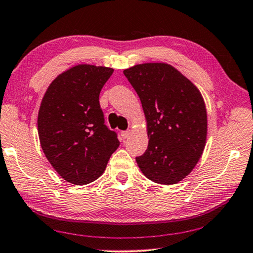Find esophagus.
Returning a JSON list of instances; mask_svg holds the SVG:
<instances>
[{
  "instance_id": "34e87169",
  "label": "esophagus",
  "mask_w": 253,
  "mask_h": 253,
  "mask_svg": "<svg viewBox=\"0 0 253 253\" xmlns=\"http://www.w3.org/2000/svg\"><path fill=\"white\" fill-rule=\"evenodd\" d=\"M130 134H131V131H130V130H126V131H122V132H121V137H122L123 139L129 138Z\"/></svg>"
}]
</instances>
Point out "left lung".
I'll use <instances>...</instances> for the list:
<instances>
[{"label":"left lung","instance_id":"left-lung-1","mask_svg":"<svg viewBox=\"0 0 253 253\" xmlns=\"http://www.w3.org/2000/svg\"><path fill=\"white\" fill-rule=\"evenodd\" d=\"M141 100L149 143L135 157L141 172L159 184H175L203 155L207 112L198 88L166 63H143L123 71Z\"/></svg>","mask_w":253,"mask_h":253}]
</instances>
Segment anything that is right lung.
<instances>
[{
	"label": "right lung",
	"mask_w": 253,
	"mask_h": 253,
	"mask_svg": "<svg viewBox=\"0 0 253 253\" xmlns=\"http://www.w3.org/2000/svg\"><path fill=\"white\" fill-rule=\"evenodd\" d=\"M114 70L89 64L53 80L38 112V135L50 165L65 181L83 185L104 173L119 148L115 131L105 126L99 94Z\"/></svg>",
	"instance_id": "add662e5"
}]
</instances>
